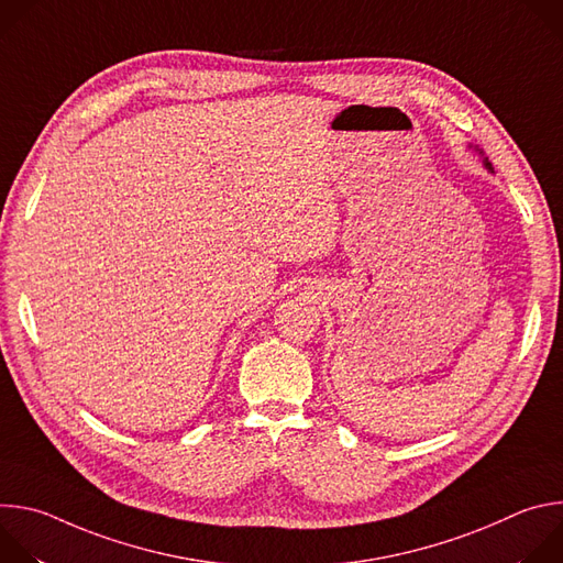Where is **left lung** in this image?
Instances as JSON below:
<instances>
[{
  "instance_id": "left-lung-1",
  "label": "left lung",
  "mask_w": 563,
  "mask_h": 563,
  "mask_svg": "<svg viewBox=\"0 0 563 563\" xmlns=\"http://www.w3.org/2000/svg\"><path fill=\"white\" fill-rule=\"evenodd\" d=\"M474 151H476V153H478V155H481V157H484V167H486V169H488V172H490V174H495V169H493V165H490V159H488V157H486V155H484V151H481V148H478V146H474Z\"/></svg>"
}]
</instances>
